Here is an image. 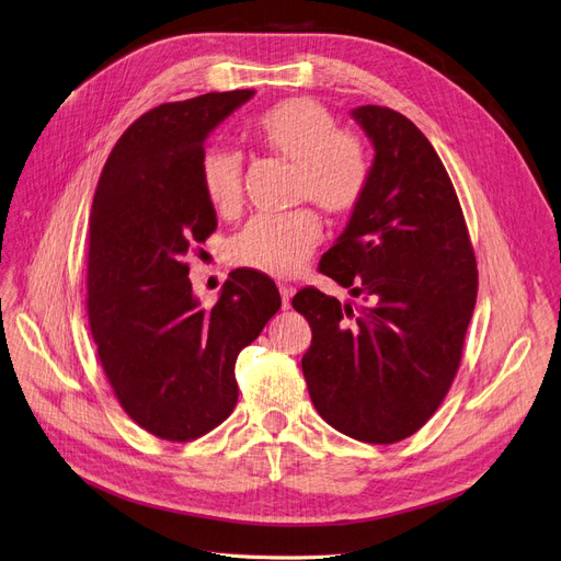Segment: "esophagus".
Listing matches in <instances>:
<instances>
[{
    "label": "esophagus",
    "mask_w": 561,
    "mask_h": 561,
    "mask_svg": "<svg viewBox=\"0 0 561 561\" xmlns=\"http://www.w3.org/2000/svg\"><path fill=\"white\" fill-rule=\"evenodd\" d=\"M279 296H282V307L284 309L291 307V298H294V288L291 286H279Z\"/></svg>",
    "instance_id": "34e87169"
}]
</instances>
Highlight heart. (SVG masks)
Instances as JSON below:
<instances>
[{"instance_id": "heart-1", "label": "heart", "mask_w": 561, "mask_h": 561, "mask_svg": "<svg viewBox=\"0 0 561 561\" xmlns=\"http://www.w3.org/2000/svg\"><path fill=\"white\" fill-rule=\"evenodd\" d=\"M252 138L267 152L296 163L294 196L309 198L328 215H346L365 194L369 159L363 142L337 129L335 117L314 99H286L252 122ZM203 194L219 215L242 201V157L207 148L198 163ZM321 240L319 217L300 207L286 215H256L228 242L233 263L273 277H291Z\"/></svg>"}]
</instances>
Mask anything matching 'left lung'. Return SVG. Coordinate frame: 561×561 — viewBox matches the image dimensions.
<instances>
[{
	"mask_svg": "<svg viewBox=\"0 0 561 561\" xmlns=\"http://www.w3.org/2000/svg\"><path fill=\"white\" fill-rule=\"evenodd\" d=\"M351 117L375 159L319 267L367 305H340L317 288L291 302L312 328L302 375L321 419L358 442L396 444L446 398L479 275L453 182L423 131L381 106Z\"/></svg>",
	"mask_w": 561,
	"mask_h": 561,
	"instance_id": "left-lung-1",
	"label": "left lung"
}]
</instances>
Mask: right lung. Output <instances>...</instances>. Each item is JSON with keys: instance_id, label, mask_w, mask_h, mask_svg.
I'll list each match as a JSON object with an SVG mask.
<instances>
[{"instance_id": "1", "label": "right lung", "mask_w": 561, "mask_h": 561, "mask_svg": "<svg viewBox=\"0 0 561 561\" xmlns=\"http://www.w3.org/2000/svg\"><path fill=\"white\" fill-rule=\"evenodd\" d=\"M254 90L163 103L122 134L88 228V314L122 409L159 439L192 442L238 402L236 358L282 305L275 282L233 270L213 309L192 291L190 247L217 228L198 163Z\"/></svg>"}]
</instances>
